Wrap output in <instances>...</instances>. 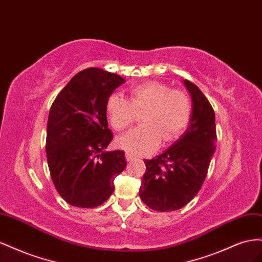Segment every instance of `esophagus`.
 I'll return each instance as SVG.
<instances>
[{"label": "esophagus", "instance_id": "obj_1", "mask_svg": "<svg viewBox=\"0 0 262 262\" xmlns=\"http://www.w3.org/2000/svg\"><path fill=\"white\" fill-rule=\"evenodd\" d=\"M134 159H135V157H134L133 155H129V154H126V160L127 161H133Z\"/></svg>", "mask_w": 262, "mask_h": 262}]
</instances>
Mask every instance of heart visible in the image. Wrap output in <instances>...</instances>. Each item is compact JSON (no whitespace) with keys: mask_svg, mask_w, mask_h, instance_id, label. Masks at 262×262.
Wrapping results in <instances>:
<instances>
[{"mask_svg":"<svg viewBox=\"0 0 262 262\" xmlns=\"http://www.w3.org/2000/svg\"><path fill=\"white\" fill-rule=\"evenodd\" d=\"M106 116L116 130H123L135 121L136 113L145 112L143 127L132 129L116 139L117 146L134 156L147 155L159 147L161 139L171 141L188 126L192 105L181 90H171L158 81H148L129 90L128 100L112 94L106 101Z\"/></svg>","mask_w":262,"mask_h":262,"instance_id":"b5f03b06","label":"heart"}]
</instances>
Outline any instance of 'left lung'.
Instances as JSON below:
<instances>
[{"label": "left lung", "mask_w": 262, "mask_h": 262, "mask_svg": "<svg viewBox=\"0 0 262 262\" xmlns=\"http://www.w3.org/2000/svg\"><path fill=\"white\" fill-rule=\"evenodd\" d=\"M191 96L190 122L181 137L151 160H144L146 172L139 196L154 211L180 210L196 195L216 150L215 114L201 90L188 80Z\"/></svg>", "instance_id": "8db88e82"}]
</instances>
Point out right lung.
Wrapping results in <instances>:
<instances>
[{
    "instance_id": "obj_1",
    "label": "right lung",
    "mask_w": 262,
    "mask_h": 262,
    "mask_svg": "<svg viewBox=\"0 0 262 262\" xmlns=\"http://www.w3.org/2000/svg\"><path fill=\"white\" fill-rule=\"evenodd\" d=\"M125 81L116 73L89 68L77 73L52 103L48 167L56 190L72 206L103 204L114 192L115 177L127 166L123 150H105L113 139L106 101Z\"/></svg>"
}]
</instances>
